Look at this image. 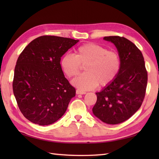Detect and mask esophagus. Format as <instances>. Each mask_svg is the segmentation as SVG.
<instances>
[{
  "instance_id": "obj_1",
  "label": "esophagus",
  "mask_w": 159,
  "mask_h": 159,
  "mask_svg": "<svg viewBox=\"0 0 159 159\" xmlns=\"http://www.w3.org/2000/svg\"><path fill=\"white\" fill-rule=\"evenodd\" d=\"M76 94H85L87 92H85V91H82L80 89H76Z\"/></svg>"
}]
</instances>
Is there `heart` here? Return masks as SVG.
<instances>
[{
    "label": "heart",
    "instance_id": "1",
    "mask_svg": "<svg viewBox=\"0 0 159 159\" xmlns=\"http://www.w3.org/2000/svg\"><path fill=\"white\" fill-rule=\"evenodd\" d=\"M76 55L66 53L61 60V66L66 75L72 78L77 76L85 66L86 73L72 80V84L79 89L89 90L98 84L105 87L112 83L119 74L121 59L118 54L108 50L98 43H89L79 46Z\"/></svg>",
    "mask_w": 159,
    "mask_h": 159
}]
</instances>
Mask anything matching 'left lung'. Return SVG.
I'll return each mask as SVG.
<instances>
[{
	"mask_svg": "<svg viewBox=\"0 0 159 159\" xmlns=\"http://www.w3.org/2000/svg\"><path fill=\"white\" fill-rule=\"evenodd\" d=\"M117 49L121 59L119 74L110 85L97 92L94 116L108 124L123 122L141 107L146 95L148 72L140 50L123 37H104Z\"/></svg>",
	"mask_w": 159,
	"mask_h": 159,
	"instance_id": "1",
	"label": "left lung"
}]
</instances>
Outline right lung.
<instances>
[{"label": "right lung", "mask_w": 159, "mask_h": 159, "mask_svg": "<svg viewBox=\"0 0 159 159\" xmlns=\"http://www.w3.org/2000/svg\"><path fill=\"white\" fill-rule=\"evenodd\" d=\"M79 40L43 35L20 54L14 70L13 94L19 109L31 122L46 126L66 113L76 89L64 76L61 57Z\"/></svg>", "instance_id": "add662e5"}]
</instances>
